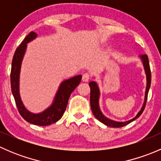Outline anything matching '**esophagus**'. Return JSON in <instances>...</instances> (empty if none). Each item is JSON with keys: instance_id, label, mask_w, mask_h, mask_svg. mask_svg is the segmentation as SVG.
<instances>
[{"instance_id": "1", "label": "esophagus", "mask_w": 161, "mask_h": 161, "mask_svg": "<svg viewBox=\"0 0 161 161\" xmlns=\"http://www.w3.org/2000/svg\"><path fill=\"white\" fill-rule=\"evenodd\" d=\"M90 77L91 75H90V73H84V74L82 75V79L83 82H88L90 79Z\"/></svg>"}]
</instances>
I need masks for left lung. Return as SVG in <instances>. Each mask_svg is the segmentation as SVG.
Here are the masks:
<instances>
[{
    "mask_svg": "<svg viewBox=\"0 0 161 161\" xmlns=\"http://www.w3.org/2000/svg\"><path fill=\"white\" fill-rule=\"evenodd\" d=\"M140 58L142 61V64H143L144 69H145L146 75H147V88H146V92H145V100H144L143 105H142V108L139 111V113L136 114V116L135 117L132 119L129 120L127 121H113V120L109 119L107 117H105L101 111L100 109V106H99V99H100V90H99V87L97 86V82L92 81L89 83L90 87V105H91V109H92V114L95 116V118H97L98 121H100V122H102L103 124L106 125L107 126H109V127H113V128H121L123 126H125L127 125H129V123H131V121H135L136 119H137L142 113L143 112L144 109H145L146 103H147V97H148V92L149 90H150V84H151V71H150V63H149V59L148 56L147 54L144 55H140Z\"/></svg>",
    "mask_w": 161,
    "mask_h": 161,
    "instance_id": "obj_1",
    "label": "left lung"
}]
</instances>
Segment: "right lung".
Segmentation results:
<instances>
[{"mask_svg": "<svg viewBox=\"0 0 161 161\" xmlns=\"http://www.w3.org/2000/svg\"><path fill=\"white\" fill-rule=\"evenodd\" d=\"M36 33L30 32L16 49L13 56L11 70V87L16 106L21 116L31 124L40 126H46L57 122L62 117L67 108L68 101L71 92L80 83L82 75L74 76L63 81L58 88L53 103L44 111L39 114L31 113L25 108L22 103L19 93V75L21 64L27 47V43L36 37Z\"/></svg>", "mask_w": 161, "mask_h": 161, "instance_id": "add662e5", "label": "right lung"}]
</instances>
